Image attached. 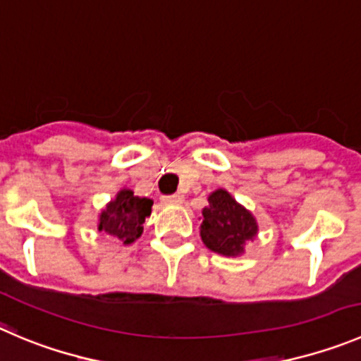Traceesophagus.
Listing matches in <instances>:
<instances>
[{"mask_svg": "<svg viewBox=\"0 0 361 361\" xmlns=\"http://www.w3.org/2000/svg\"><path fill=\"white\" fill-rule=\"evenodd\" d=\"M161 201L167 204H180L183 203V196H181V194H171V196L161 197Z\"/></svg>", "mask_w": 361, "mask_h": 361, "instance_id": "esophagus-1", "label": "esophagus"}]
</instances>
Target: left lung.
Segmentation results:
<instances>
[{"mask_svg": "<svg viewBox=\"0 0 361 361\" xmlns=\"http://www.w3.org/2000/svg\"><path fill=\"white\" fill-rule=\"evenodd\" d=\"M258 233L257 219L231 197L230 192L217 188L208 196L203 208L201 240L208 249L224 257H238L244 252L245 242Z\"/></svg>", "mask_w": 361, "mask_h": 361, "instance_id": "8db88e82", "label": "left lung"}]
</instances>
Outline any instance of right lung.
Segmentation results:
<instances>
[{
    "instance_id": "1",
    "label": "right lung",
    "mask_w": 361,
    "mask_h": 361,
    "mask_svg": "<svg viewBox=\"0 0 361 361\" xmlns=\"http://www.w3.org/2000/svg\"><path fill=\"white\" fill-rule=\"evenodd\" d=\"M151 200L135 196L133 190L123 188L117 192L116 200L101 210L97 230L123 244H131L142 235L144 222L151 215Z\"/></svg>"
}]
</instances>
